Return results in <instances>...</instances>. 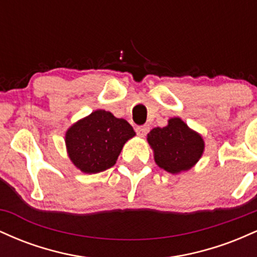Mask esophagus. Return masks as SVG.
Instances as JSON below:
<instances>
[{
	"mask_svg": "<svg viewBox=\"0 0 257 257\" xmlns=\"http://www.w3.org/2000/svg\"><path fill=\"white\" fill-rule=\"evenodd\" d=\"M149 131H150L149 125H139L135 128V132H137V134L140 135V137H145L147 133H149Z\"/></svg>",
	"mask_w": 257,
	"mask_h": 257,
	"instance_id": "1",
	"label": "esophagus"
}]
</instances>
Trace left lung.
<instances>
[{
    "mask_svg": "<svg viewBox=\"0 0 257 257\" xmlns=\"http://www.w3.org/2000/svg\"><path fill=\"white\" fill-rule=\"evenodd\" d=\"M147 141L155 151L156 163L172 174L192 168L204 150L202 137L180 118L169 119L163 128L152 129Z\"/></svg>",
    "mask_w": 257,
    "mask_h": 257,
    "instance_id": "1",
    "label": "left lung"
}]
</instances>
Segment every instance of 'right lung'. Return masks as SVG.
Returning <instances> with one entry per match:
<instances>
[{
	"label": "right lung",
	"mask_w": 257,
	"mask_h": 257,
	"mask_svg": "<svg viewBox=\"0 0 257 257\" xmlns=\"http://www.w3.org/2000/svg\"><path fill=\"white\" fill-rule=\"evenodd\" d=\"M134 135L125 119L98 110L73 124L65 141L72 163L83 173L95 174L113 167L125 141Z\"/></svg>",
	"instance_id": "obj_1"
}]
</instances>
